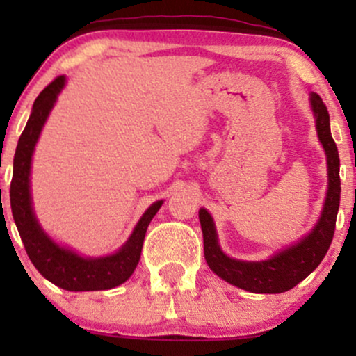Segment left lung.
<instances>
[{"label":"left lung","mask_w":356,"mask_h":356,"mask_svg":"<svg viewBox=\"0 0 356 356\" xmlns=\"http://www.w3.org/2000/svg\"><path fill=\"white\" fill-rule=\"evenodd\" d=\"M309 105L316 124V134L328 165V189L318 222L308 234L289 244L264 261H241L229 257L219 246L218 231L209 211L201 207L199 220L204 238V257L212 271L232 286L249 293L276 295L295 288L298 283L312 275L321 263L332 244L340 207V157L330 130V113L318 93H309Z\"/></svg>","instance_id":"1"}]
</instances>
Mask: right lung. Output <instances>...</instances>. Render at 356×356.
<instances>
[{
    "mask_svg": "<svg viewBox=\"0 0 356 356\" xmlns=\"http://www.w3.org/2000/svg\"><path fill=\"white\" fill-rule=\"evenodd\" d=\"M65 83H67V79L61 75L36 97L31 115L19 137L13 159V181L10 187L11 212H13L15 224L18 227L28 257L38 269L40 275L47 277L50 283L67 291L112 289L125 283L132 276L140 259L147 227L164 201L154 202L138 219L137 226L134 227L132 234L125 241L124 246L108 256H81L70 248L61 246L43 231L35 216L33 202H31V157H33L35 145L42 134L44 122L50 115Z\"/></svg>",
    "mask_w": 356,
    "mask_h": 356,
    "instance_id": "obj_1",
    "label": "right lung"
}]
</instances>
